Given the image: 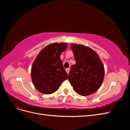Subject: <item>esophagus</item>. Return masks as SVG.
<instances>
[{"label":"esophagus","instance_id":"1","mask_svg":"<svg viewBox=\"0 0 130 130\" xmlns=\"http://www.w3.org/2000/svg\"><path fill=\"white\" fill-rule=\"evenodd\" d=\"M66 70L67 73V74H68L69 73V71H70V69H69V68H67V69H66Z\"/></svg>","mask_w":130,"mask_h":130}]
</instances>
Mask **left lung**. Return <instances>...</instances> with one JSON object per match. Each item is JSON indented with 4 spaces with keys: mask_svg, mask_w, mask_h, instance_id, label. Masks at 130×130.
<instances>
[{
    "mask_svg": "<svg viewBox=\"0 0 130 130\" xmlns=\"http://www.w3.org/2000/svg\"><path fill=\"white\" fill-rule=\"evenodd\" d=\"M75 64L70 68L68 80L75 92L82 96L96 92L103 83L105 69L98 54L88 46L71 44Z\"/></svg>",
    "mask_w": 130,
    "mask_h": 130,
    "instance_id": "1",
    "label": "left lung"
}]
</instances>
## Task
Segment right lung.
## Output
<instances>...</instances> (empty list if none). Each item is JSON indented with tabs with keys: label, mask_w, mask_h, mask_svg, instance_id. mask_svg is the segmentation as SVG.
Wrapping results in <instances>:
<instances>
[{
	"label": "right lung",
	"mask_w": 130,
	"mask_h": 130,
	"mask_svg": "<svg viewBox=\"0 0 130 130\" xmlns=\"http://www.w3.org/2000/svg\"><path fill=\"white\" fill-rule=\"evenodd\" d=\"M67 43H54L46 45L38 54L31 70L32 83L39 92L45 94L55 92L62 82L68 78L60 58L67 48Z\"/></svg>",
	"instance_id": "obj_1"
}]
</instances>
